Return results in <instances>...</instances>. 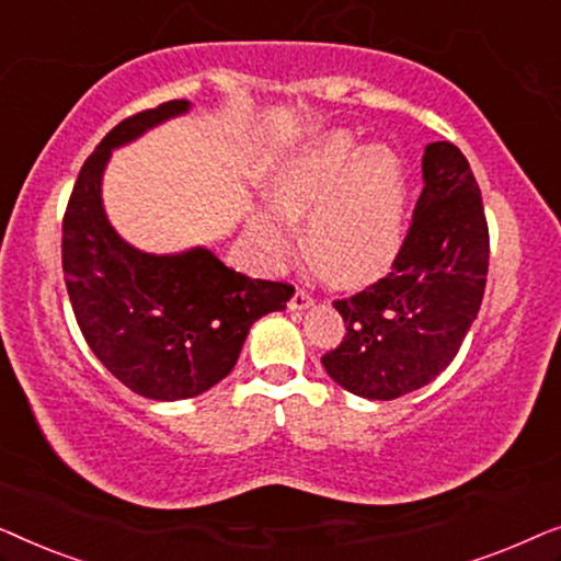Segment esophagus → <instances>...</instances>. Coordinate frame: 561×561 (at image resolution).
<instances>
[{
    "instance_id": "esophagus-1",
    "label": "esophagus",
    "mask_w": 561,
    "mask_h": 561,
    "mask_svg": "<svg viewBox=\"0 0 561 561\" xmlns=\"http://www.w3.org/2000/svg\"><path fill=\"white\" fill-rule=\"evenodd\" d=\"M313 304V298H311V294L309 290H304V288H296L294 290V296H290V311H304V309H309V306Z\"/></svg>"
}]
</instances>
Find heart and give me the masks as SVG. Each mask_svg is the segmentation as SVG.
Masks as SVG:
<instances>
[{"instance_id":"obj_1","label":"heart","mask_w":561,"mask_h":561,"mask_svg":"<svg viewBox=\"0 0 561 561\" xmlns=\"http://www.w3.org/2000/svg\"><path fill=\"white\" fill-rule=\"evenodd\" d=\"M405 179L388 145H365L350 133H327L304 145L273 173V202L255 214V232L280 257L306 218V248L329 280L357 286L393 263L403 237Z\"/></svg>"}]
</instances>
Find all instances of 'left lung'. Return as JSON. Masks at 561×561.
I'll return each mask as SVG.
<instances>
[{
  "instance_id": "8db88e82",
  "label": "left lung",
  "mask_w": 561,
  "mask_h": 561,
  "mask_svg": "<svg viewBox=\"0 0 561 561\" xmlns=\"http://www.w3.org/2000/svg\"><path fill=\"white\" fill-rule=\"evenodd\" d=\"M424 191L393 271L334 301L347 334L321 365L350 393L393 401L447 367L478 319L490 237L467 158L451 142L426 145Z\"/></svg>"
}]
</instances>
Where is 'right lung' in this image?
I'll list each match as a JSON object with an SVG mask.
<instances>
[{"label":"right lung","mask_w":561,"mask_h":561,"mask_svg":"<svg viewBox=\"0 0 561 561\" xmlns=\"http://www.w3.org/2000/svg\"><path fill=\"white\" fill-rule=\"evenodd\" d=\"M175 99L122 119L83 163L64 217V275L91 352L152 401L194 398L232 373L250 327L286 309L294 286L232 271L206 248L150 255L114 232L102 204L112 150L188 112Z\"/></svg>","instance_id":"1"}]
</instances>
